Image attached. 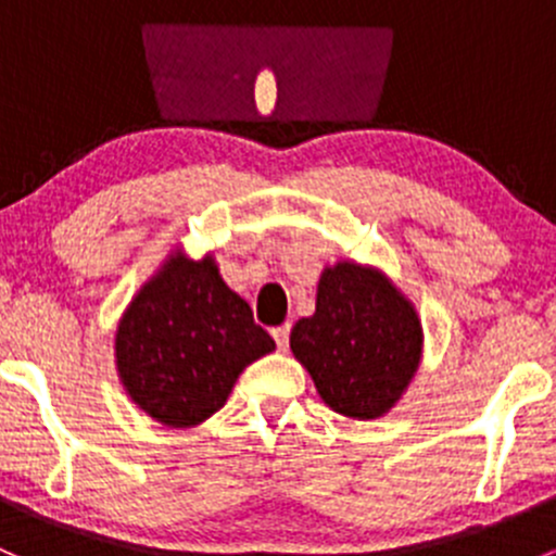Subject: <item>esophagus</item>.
<instances>
[{
  "label": "esophagus",
  "mask_w": 556,
  "mask_h": 556,
  "mask_svg": "<svg viewBox=\"0 0 556 556\" xmlns=\"http://www.w3.org/2000/svg\"><path fill=\"white\" fill-rule=\"evenodd\" d=\"M271 336H274V341H277L279 350H282V352L288 350V341H290V325L288 323L279 325V328H274Z\"/></svg>",
  "instance_id": "esophagus-1"
}]
</instances>
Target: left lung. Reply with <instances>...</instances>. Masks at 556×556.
I'll return each mask as SVG.
<instances>
[{"label": "left lung", "mask_w": 556, "mask_h": 556, "mask_svg": "<svg viewBox=\"0 0 556 556\" xmlns=\"http://www.w3.org/2000/svg\"><path fill=\"white\" fill-rule=\"evenodd\" d=\"M422 319L377 266L344 257L325 266L312 317L290 330V350L325 406L350 419H379L422 363Z\"/></svg>", "instance_id": "left-lung-1"}]
</instances>
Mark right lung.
<instances>
[{
    "mask_svg": "<svg viewBox=\"0 0 556 556\" xmlns=\"http://www.w3.org/2000/svg\"><path fill=\"white\" fill-rule=\"evenodd\" d=\"M277 350L250 304L220 277L212 252L179 244L134 293L115 328L126 395L166 428H195L226 406L239 374Z\"/></svg>",
    "mask_w": 556,
    "mask_h": 556,
    "instance_id": "obj_1",
    "label": "right lung"
}]
</instances>
